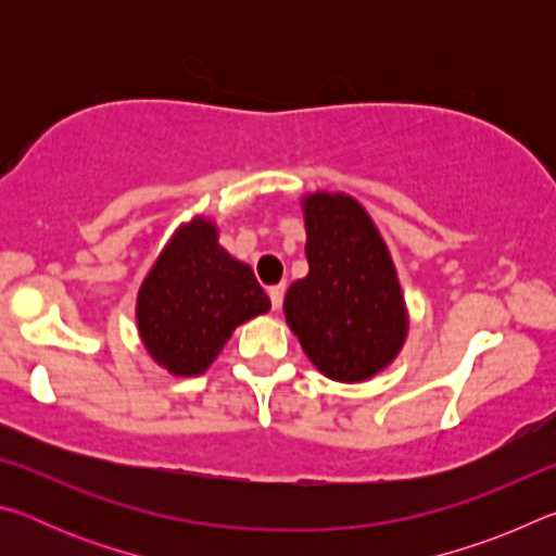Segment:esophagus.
<instances>
[{"label": "esophagus", "mask_w": 556, "mask_h": 556, "mask_svg": "<svg viewBox=\"0 0 556 556\" xmlns=\"http://www.w3.org/2000/svg\"><path fill=\"white\" fill-rule=\"evenodd\" d=\"M269 291V301H271V308H277L281 306V299H285V291H287V287L285 285H275V287H269L267 289Z\"/></svg>", "instance_id": "1"}]
</instances>
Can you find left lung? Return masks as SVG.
I'll return each mask as SVG.
<instances>
[{"mask_svg":"<svg viewBox=\"0 0 556 556\" xmlns=\"http://www.w3.org/2000/svg\"><path fill=\"white\" fill-rule=\"evenodd\" d=\"M304 213L308 275L287 291V324L326 378L368 380L388 368L407 336L397 271L351 195L314 193Z\"/></svg>","mask_w":556,"mask_h":556,"instance_id":"1","label":"left lung"}]
</instances>
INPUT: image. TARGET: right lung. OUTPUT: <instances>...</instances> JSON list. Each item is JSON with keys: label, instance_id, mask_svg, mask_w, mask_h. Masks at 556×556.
<instances>
[{"label": "right lung", "instance_id": "add662e5", "mask_svg": "<svg viewBox=\"0 0 556 556\" xmlns=\"http://www.w3.org/2000/svg\"><path fill=\"white\" fill-rule=\"evenodd\" d=\"M269 312V296L248 265L218 244L208 220L176 230L137 299L139 336L174 375H201L240 326Z\"/></svg>", "mask_w": 556, "mask_h": 556}]
</instances>
